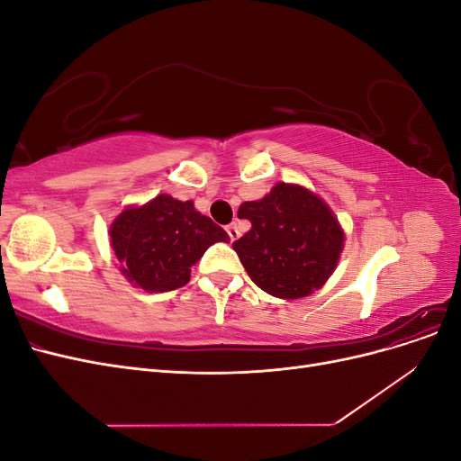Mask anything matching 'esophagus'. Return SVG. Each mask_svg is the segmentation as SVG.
<instances>
[{
    "label": "esophagus",
    "instance_id": "esophagus-1",
    "mask_svg": "<svg viewBox=\"0 0 461 461\" xmlns=\"http://www.w3.org/2000/svg\"><path fill=\"white\" fill-rule=\"evenodd\" d=\"M227 232H229V236H230V240H232V242L240 239V230H239V227L234 225V222H230V225L227 227Z\"/></svg>",
    "mask_w": 461,
    "mask_h": 461
}]
</instances>
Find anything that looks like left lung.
Returning <instances> with one entry per match:
<instances>
[{
    "instance_id": "1",
    "label": "left lung",
    "mask_w": 461,
    "mask_h": 461,
    "mask_svg": "<svg viewBox=\"0 0 461 461\" xmlns=\"http://www.w3.org/2000/svg\"><path fill=\"white\" fill-rule=\"evenodd\" d=\"M239 217L252 222L232 244L249 278L275 298L313 294L337 267L344 232L330 207L298 185L278 183L267 196L244 202Z\"/></svg>"
}]
</instances>
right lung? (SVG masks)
I'll return each mask as SVG.
<instances>
[{"mask_svg": "<svg viewBox=\"0 0 461 461\" xmlns=\"http://www.w3.org/2000/svg\"><path fill=\"white\" fill-rule=\"evenodd\" d=\"M111 248L129 283L146 292H167L190 281V267L229 234L194 209L192 202L159 194L140 207H127L111 222Z\"/></svg>", "mask_w": 461, "mask_h": 461, "instance_id": "add662e5", "label": "right lung"}]
</instances>
